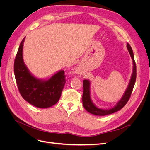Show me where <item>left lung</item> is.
<instances>
[{
	"instance_id": "8db88e82",
	"label": "left lung",
	"mask_w": 150,
	"mask_h": 150,
	"mask_svg": "<svg viewBox=\"0 0 150 150\" xmlns=\"http://www.w3.org/2000/svg\"><path fill=\"white\" fill-rule=\"evenodd\" d=\"M126 47L128 50V52L131 57V59L133 60V72L128 87H127L125 92L124 93L123 95H122L121 98L116 103L115 106L110 108V109H106V110L105 109H101L97 107L93 103L91 98L90 81L88 79H84L83 81L84 91L83 94V104L85 110L89 113H91V114L96 116H106L108 115H110L112 114V113H114L120 110L121 109H122L125 106L127 102L128 101L136 82V78H137V67H136V63L134 61L132 48H131L130 45L128 43L127 44Z\"/></svg>"
}]
</instances>
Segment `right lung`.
<instances>
[{
  "mask_svg": "<svg viewBox=\"0 0 150 150\" xmlns=\"http://www.w3.org/2000/svg\"><path fill=\"white\" fill-rule=\"evenodd\" d=\"M22 39L14 61V74L19 92L26 101L39 108H47L56 104L66 83L64 71L61 70L47 79L37 78L31 74L23 59Z\"/></svg>",
  "mask_w": 150,
  "mask_h": 150,
  "instance_id": "obj_1",
  "label": "right lung"
}]
</instances>
